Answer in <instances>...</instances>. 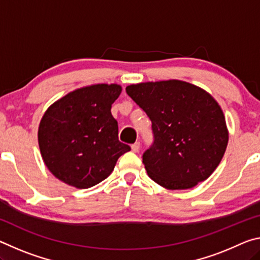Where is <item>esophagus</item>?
I'll return each instance as SVG.
<instances>
[{
	"label": "esophagus",
	"instance_id": "1",
	"mask_svg": "<svg viewBox=\"0 0 260 260\" xmlns=\"http://www.w3.org/2000/svg\"><path fill=\"white\" fill-rule=\"evenodd\" d=\"M132 150L134 152H138L140 150V142H135L134 144H132Z\"/></svg>",
	"mask_w": 260,
	"mask_h": 260
}]
</instances>
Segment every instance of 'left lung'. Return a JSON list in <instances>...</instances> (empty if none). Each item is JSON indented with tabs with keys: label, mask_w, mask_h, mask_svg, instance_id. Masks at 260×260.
I'll return each mask as SVG.
<instances>
[{
	"label": "left lung",
	"mask_w": 260,
	"mask_h": 260,
	"mask_svg": "<svg viewBox=\"0 0 260 260\" xmlns=\"http://www.w3.org/2000/svg\"><path fill=\"white\" fill-rule=\"evenodd\" d=\"M126 93L151 120L153 142L142 156L151 180L177 190L213 173L226 151L228 131L212 96L180 80L131 85Z\"/></svg>",
	"instance_id": "1"
}]
</instances>
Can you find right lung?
Masks as SVG:
<instances>
[{
	"mask_svg": "<svg viewBox=\"0 0 260 260\" xmlns=\"http://www.w3.org/2000/svg\"><path fill=\"white\" fill-rule=\"evenodd\" d=\"M121 93L116 83L73 90L48 108L38 132L48 170L60 181L86 189L107 179L131 150L118 139L111 107Z\"/></svg>",
	"mask_w": 260,
	"mask_h": 260,
	"instance_id": "add662e5",
	"label": "right lung"
}]
</instances>
